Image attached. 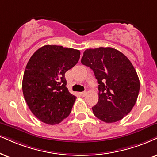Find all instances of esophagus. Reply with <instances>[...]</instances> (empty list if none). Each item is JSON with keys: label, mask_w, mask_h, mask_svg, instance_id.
Here are the masks:
<instances>
[{"label": "esophagus", "mask_w": 157, "mask_h": 157, "mask_svg": "<svg viewBox=\"0 0 157 157\" xmlns=\"http://www.w3.org/2000/svg\"><path fill=\"white\" fill-rule=\"evenodd\" d=\"M86 94H87L86 91H84V92H81V93H80V96H83V97L86 96Z\"/></svg>", "instance_id": "esophagus-1"}]
</instances>
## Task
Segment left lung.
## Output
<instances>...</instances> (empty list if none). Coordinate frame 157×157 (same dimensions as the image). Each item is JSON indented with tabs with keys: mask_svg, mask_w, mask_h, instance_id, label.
Segmentation results:
<instances>
[{
	"mask_svg": "<svg viewBox=\"0 0 157 157\" xmlns=\"http://www.w3.org/2000/svg\"><path fill=\"white\" fill-rule=\"evenodd\" d=\"M81 63L92 69L98 83V101L92 108L95 116L112 123L128 115L136 103L140 81L126 56L110 47L90 48Z\"/></svg>",
	"mask_w": 157,
	"mask_h": 157,
	"instance_id": "1",
	"label": "left lung"
}]
</instances>
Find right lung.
<instances>
[{"label":"right lung","instance_id":"obj_1","mask_svg":"<svg viewBox=\"0 0 157 157\" xmlns=\"http://www.w3.org/2000/svg\"><path fill=\"white\" fill-rule=\"evenodd\" d=\"M80 56L79 50L46 45L29 59L24 73L23 95L41 122L56 124L70 114L76 96L66 87L65 72L75 66Z\"/></svg>","mask_w":157,"mask_h":157}]
</instances>
